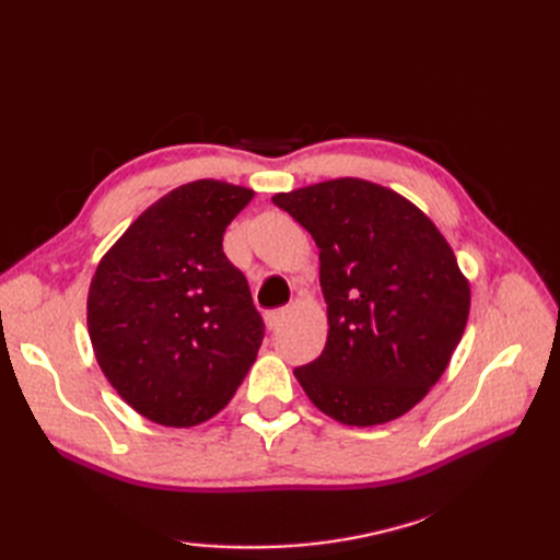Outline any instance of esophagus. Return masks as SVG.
<instances>
[{
    "label": "esophagus",
    "instance_id": "34e87169",
    "mask_svg": "<svg viewBox=\"0 0 560 560\" xmlns=\"http://www.w3.org/2000/svg\"><path fill=\"white\" fill-rule=\"evenodd\" d=\"M290 315V311L287 308H278V311H268V313H264V322H266V327L268 329H276V327H280V322H284V317Z\"/></svg>",
    "mask_w": 560,
    "mask_h": 560
}]
</instances>
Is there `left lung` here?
<instances>
[{
  "label": "left lung",
  "mask_w": 560,
  "mask_h": 560,
  "mask_svg": "<svg viewBox=\"0 0 560 560\" xmlns=\"http://www.w3.org/2000/svg\"><path fill=\"white\" fill-rule=\"evenodd\" d=\"M319 249L327 343L294 369L317 409L354 428L411 411L469 317V280L432 219L387 186L341 177L276 194Z\"/></svg>",
  "instance_id": "8db88e82"
}]
</instances>
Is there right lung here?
<instances>
[{"instance_id":"1","label":"right lung","mask_w":560,"mask_h":560,"mask_svg":"<svg viewBox=\"0 0 560 560\" xmlns=\"http://www.w3.org/2000/svg\"><path fill=\"white\" fill-rule=\"evenodd\" d=\"M254 191L222 179L182 184L149 206L100 259L86 303L105 378L165 428L219 413L257 360L264 322L222 249Z\"/></svg>"}]
</instances>
